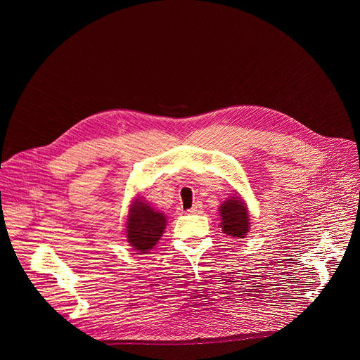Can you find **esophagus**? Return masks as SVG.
Instances as JSON below:
<instances>
[{
  "mask_svg": "<svg viewBox=\"0 0 360 360\" xmlns=\"http://www.w3.org/2000/svg\"><path fill=\"white\" fill-rule=\"evenodd\" d=\"M190 214H201L202 213V204L201 202H195L190 210H188Z\"/></svg>",
  "mask_w": 360,
  "mask_h": 360,
  "instance_id": "34e87169",
  "label": "esophagus"
}]
</instances>
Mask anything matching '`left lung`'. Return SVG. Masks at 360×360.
<instances>
[{
    "instance_id": "8db88e82",
    "label": "left lung",
    "mask_w": 360,
    "mask_h": 360,
    "mask_svg": "<svg viewBox=\"0 0 360 360\" xmlns=\"http://www.w3.org/2000/svg\"><path fill=\"white\" fill-rule=\"evenodd\" d=\"M235 194L226 198L220 207V228L221 232L232 238H245L251 229V219L247 202L233 190Z\"/></svg>"
}]
</instances>
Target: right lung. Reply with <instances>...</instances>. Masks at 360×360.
Here are the masks:
<instances>
[{"instance_id": "obj_1", "label": "right lung", "mask_w": 360, "mask_h": 360, "mask_svg": "<svg viewBox=\"0 0 360 360\" xmlns=\"http://www.w3.org/2000/svg\"><path fill=\"white\" fill-rule=\"evenodd\" d=\"M167 219L153 209L143 197L132 198L125 219V238L132 250L139 254H147L160 240Z\"/></svg>"}]
</instances>
